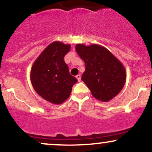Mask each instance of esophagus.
<instances>
[{
	"instance_id": "esophagus-1",
	"label": "esophagus",
	"mask_w": 152,
	"mask_h": 152,
	"mask_svg": "<svg viewBox=\"0 0 152 152\" xmlns=\"http://www.w3.org/2000/svg\"><path fill=\"white\" fill-rule=\"evenodd\" d=\"M76 78H77V80H78V81H81V75H80V74H78V75H77V76H76Z\"/></svg>"
}]
</instances>
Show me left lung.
I'll list each match as a JSON object with an SVG mask.
<instances>
[{
	"label": "left lung",
	"mask_w": 152,
	"mask_h": 152,
	"mask_svg": "<svg viewBox=\"0 0 152 152\" xmlns=\"http://www.w3.org/2000/svg\"><path fill=\"white\" fill-rule=\"evenodd\" d=\"M76 51L86 65L81 79L97 100L107 102L124 87L126 71L123 64L107 49L93 44H77Z\"/></svg>",
	"instance_id": "obj_1"
}]
</instances>
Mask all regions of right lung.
Instances as JSON below:
<instances>
[{"label":"right lung","instance_id":"add662e5","mask_svg":"<svg viewBox=\"0 0 152 152\" xmlns=\"http://www.w3.org/2000/svg\"><path fill=\"white\" fill-rule=\"evenodd\" d=\"M70 45L56 41L49 45L34 61L30 80L34 91L42 98L53 104L63 103L70 96L77 79L69 74L64 57Z\"/></svg>","mask_w":152,"mask_h":152}]
</instances>
